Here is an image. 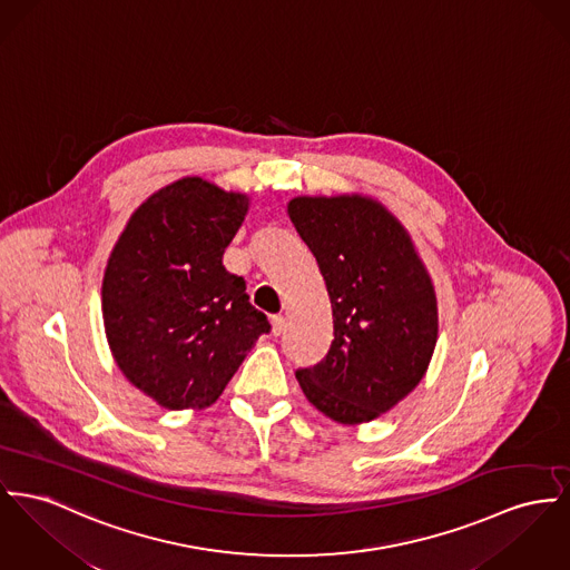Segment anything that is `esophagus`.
Wrapping results in <instances>:
<instances>
[{
  "label": "esophagus",
  "instance_id": "34e87169",
  "mask_svg": "<svg viewBox=\"0 0 570 570\" xmlns=\"http://www.w3.org/2000/svg\"><path fill=\"white\" fill-rule=\"evenodd\" d=\"M285 326H287V322H285L283 315H272V335H274V337L283 335Z\"/></svg>",
  "mask_w": 570,
  "mask_h": 570
}]
</instances>
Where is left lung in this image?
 <instances>
[{"label": "left lung", "mask_w": 570, "mask_h": 570, "mask_svg": "<svg viewBox=\"0 0 570 570\" xmlns=\"http://www.w3.org/2000/svg\"><path fill=\"white\" fill-rule=\"evenodd\" d=\"M287 214L326 281L335 328L324 361L296 372L301 389L333 421L380 417L430 365L439 335L430 274L409 230L374 198L296 196Z\"/></svg>", "instance_id": "1"}]
</instances>
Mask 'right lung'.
<instances>
[{
    "mask_svg": "<svg viewBox=\"0 0 570 570\" xmlns=\"http://www.w3.org/2000/svg\"><path fill=\"white\" fill-rule=\"evenodd\" d=\"M246 212V194L184 177L131 214L108 259L101 306L112 356L164 409L212 406L269 333L246 281L223 266Z\"/></svg>",
    "mask_w": 570,
    "mask_h": 570,
    "instance_id": "add662e5",
    "label": "right lung"
}]
</instances>
